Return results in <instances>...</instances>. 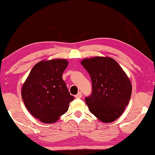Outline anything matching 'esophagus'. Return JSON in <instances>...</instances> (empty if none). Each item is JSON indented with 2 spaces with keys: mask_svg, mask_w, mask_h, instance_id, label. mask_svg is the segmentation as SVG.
Listing matches in <instances>:
<instances>
[{
  "mask_svg": "<svg viewBox=\"0 0 155 155\" xmlns=\"http://www.w3.org/2000/svg\"><path fill=\"white\" fill-rule=\"evenodd\" d=\"M76 98H81L82 97V93L81 92H78L77 95H75Z\"/></svg>",
  "mask_w": 155,
  "mask_h": 155,
  "instance_id": "34e87169",
  "label": "esophagus"
}]
</instances>
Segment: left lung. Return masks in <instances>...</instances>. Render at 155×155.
Here are the masks:
<instances>
[{
    "label": "left lung",
    "mask_w": 155,
    "mask_h": 155,
    "mask_svg": "<svg viewBox=\"0 0 155 155\" xmlns=\"http://www.w3.org/2000/svg\"><path fill=\"white\" fill-rule=\"evenodd\" d=\"M81 64L92 81V93L85 98L89 110L104 123L115 121L129 102L132 92L129 78L111 58L84 59Z\"/></svg>",
    "instance_id": "8db88e82"
}]
</instances>
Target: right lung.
Listing matches in <instances>:
<instances>
[{
  "mask_svg": "<svg viewBox=\"0 0 155 155\" xmlns=\"http://www.w3.org/2000/svg\"><path fill=\"white\" fill-rule=\"evenodd\" d=\"M68 65L66 60L41 61L31 69L21 88L26 108L43 123H54L68 110L70 95L62 74Z\"/></svg>",
  "mask_w": 155,
  "mask_h": 155,
  "instance_id": "right-lung-1",
  "label": "right lung"
}]
</instances>
